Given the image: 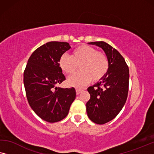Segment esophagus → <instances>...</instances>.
Instances as JSON below:
<instances>
[{"label": "esophagus", "mask_w": 154, "mask_h": 154, "mask_svg": "<svg viewBox=\"0 0 154 154\" xmlns=\"http://www.w3.org/2000/svg\"><path fill=\"white\" fill-rule=\"evenodd\" d=\"M82 91H83V89H81V88H76V94L78 95L80 93H81Z\"/></svg>", "instance_id": "1"}]
</instances>
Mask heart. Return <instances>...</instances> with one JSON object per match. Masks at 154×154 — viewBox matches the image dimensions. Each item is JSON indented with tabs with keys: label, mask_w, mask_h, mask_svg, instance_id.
Listing matches in <instances>:
<instances>
[{
	"label": "heart",
	"mask_w": 154,
	"mask_h": 154,
	"mask_svg": "<svg viewBox=\"0 0 154 154\" xmlns=\"http://www.w3.org/2000/svg\"><path fill=\"white\" fill-rule=\"evenodd\" d=\"M58 65L64 73L70 75L79 66V72L67 79L69 85L82 87L91 81L103 79L109 69V60L105 54L88 45H81L72 51L71 56L63 54L59 58Z\"/></svg>",
	"instance_id": "obj_1"
}]
</instances>
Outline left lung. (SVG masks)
Masks as SVG:
<instances>
[{
  "label": "left lung",
  "instance_id": "1",
  "mask_svg": "<svg viewBox=\"0 0 154 154\" xmlns=\"http://www.w3.org/2000/svg\"><path fill=\"white\" fill-rule=\"evenodd\" d=\"M102 48L109 60V69L103 79L88 88L90 100L86 103L88 118L97 124L109 122L122 109L128 97L129 69L124 58L103 41L88 42Z\"/></svg>",
  "mask_w": 154,
  "mask_h": 154
}]
</instances>
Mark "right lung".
Instances as JSON below:
<instances>
[{"label": "right lung", "instance_id": "add662e5", "mask_svg": "<svg viewBox=\"0 0 154 154\" xmlns=\"http://www.w3.org/2000/svg\"><path fill=\"white\" fill-rule=\"evenodd\" d=\"M70 48L68 42L56 41L42 45L30 56L23 72L28 102L35 113L47 122L66 117L76 97L75 88L56 86L66 79L58 60Z\"/></svg>", "mask_w": 154, "mask_h": 154}]
</instances>
